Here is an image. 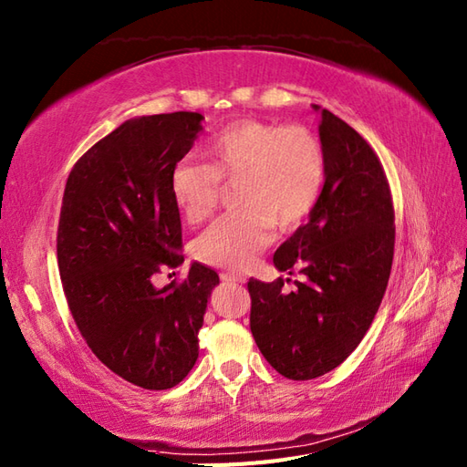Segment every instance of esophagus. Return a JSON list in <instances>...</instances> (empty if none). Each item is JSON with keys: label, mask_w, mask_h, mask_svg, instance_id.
<instances>
[{"label": "esophagus", "mask_w": 467, "mask_h": 467, "mask_svg": "<svg viewBox=\"0 0 467 467\" xmlns=\"http://www.w3.org/2000/svg\"><path fill=\"white\" fill-rule=\"evenodd\" d=\"M221 280L226 285H243L244 283V276L241 275H233V273H223Z\"/></svg>", "instance_id": "esophagus-1"}]
</instances>
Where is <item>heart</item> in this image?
Returning <instances> with one entry per match:
<instances>
[{
  "label": "heart",
  "mask_w": 467,
  "mask_h": 467,
  "mask_svg": "<svg viewBox=\"0 0 467 467\" xmlns=\"http://www.w3.org/2000/svg\"><path fill=\"white\" fill-rule=\"evenodd\" d=\"M204 161H179L171 194L191 224L207 221L221 202V181L234 182L236 209L221 216L194 243L204 265L244 268L273 241V229L290 233L317 207L327 175L320 139L302 125L244 119L216 133Z\"/></svg>",
  "instance_id": "1"
}]
</instances>
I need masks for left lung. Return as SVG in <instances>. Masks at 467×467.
Wrapping results in <instances>:
<instances>
[{"label":"left lung","mask_w":467,"mask_h":467,"mask_svg":"<svg viewBox=\"0 0 467 467\" xmlns=\"http://www.w3.org/2000/svg\"><path fill=\"white\" fill-rule=\"evenodd\" d=\"M327 175L306 224L280 244V273L302 275L286 292L248 280L251 332L266 362L290 380L334 370L362 342L384 298L394 258V207L372 147L328 109H320ZM290 283V278H286Z\"/></svg>","instance_id":"left-lung-1"}]
</instances>
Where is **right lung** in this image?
<instances>
[{"label": "right lung", "instance_id": "1", "mask_svg": "<svg viewBox=\"0 0 467 467\" xmlns=\"http://www.w3.org/2000/svg\"><path fill=\"white\" fill-rule=\"evenodd\" d=\"M191 111L135 117L75 162L65 184L57 263L73 320L91 352L145 389H167L199 358L219 275L192 263L181 285L153 275L184 256L171 171L202 131Z\"/></svg>", "mask_w": 467, "mask_h": 467}]
</instances>
